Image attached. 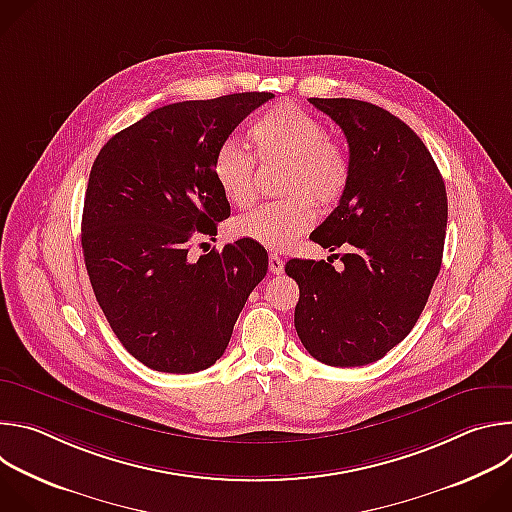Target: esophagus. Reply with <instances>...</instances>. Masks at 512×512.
<instances>
[{
    "label": "esophagus",
    "instance_id": "34e87169",
    "mask_svg": "<svg viewBox=\"0 0 512 512\" xmlns=\"http://www.w3.org/2000/svg\"><path fill=\"white\" fill-rule=\"evenodd\" d=\"M283 269H285V261H283L277 253H271V255H269V271H271L273 275H281Z\"/></svg>",
    "mask_w": 512,
    "mask_h": 512
}]
</instances>
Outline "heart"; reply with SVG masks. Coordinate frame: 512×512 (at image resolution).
I'll use <instances>...</instances> for the list:
<instances>
[{"label": "heart", "instance_id": "b5f03b06", "mask_svg": "<svg viewBox=\"0 0 512 512\" xmlns=\"http://www.w3.org/2000/svg\"><path fill=\"white\" fill-rule=\"evenodd\" d=\"M249 137L261 162H285L281 192L287 196L239 216L235 233L279 251L312 227L314 202L330 208L344 196L352 172L350 158L316 117L289 103L259 115L249 127ZM212 176L231 204L249 208L257 200L255 158L239 143L218 145Z\"/></svg>", "mask_w": 512, "mask_h": 512}]
</instances>
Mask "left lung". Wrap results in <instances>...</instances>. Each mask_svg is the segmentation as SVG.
Returning a JSON list of instances; mask_svg holds the SVG:
<instances>
[{"mask_svg": "<svg viewBox=\"0 0 512 512\" xmlns=\"http://www.w3.org/2000/svg\"><path fill=\"white\" fill-rule=\"evenodd\" d=\"M348 141L350 184L310 235L344 249L340 269L289 259L300 287L296 330L330 367L383 358L419 320L440 273L448 225L444 178L417 133L389 111L356 99H310ZM336 257V255H334Z\"/></svg>", "mask_w": 512, "mask_h": 512, "instance_id": "1", "label": "left lung"}]
</instances>
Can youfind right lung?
I'll return each mask as SVG.
<instances>
[{"label": "right lung", "mask_w": 512, "mask_h": 512, "mask_svg": "<svg viewBox=\"0 0 512 512\" xmlns=\"http://www.w3.org/2000/svg\"><path fill=\"white\" fill-rule=\"evenodd\" d=\"M273 93H235L160 107L115 133L97 156L81 243L95 298L125 350L160 373H198L223 356L267 273V251L239 239L196 261L231 204L212 158Z\"/></svg>", "instance_id": "1"}]
</instances>
